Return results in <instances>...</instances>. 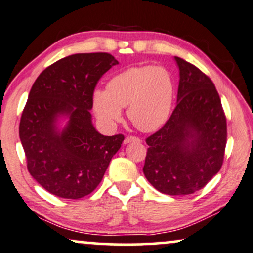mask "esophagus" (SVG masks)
<instances>
[{
  "label": "esophagus",
  "mask_w": 253,
  "mask_h": 253,
  "mask_svg": "<svg viewBox=\"0 0 253 253\" xmlns=\"http://www.w3.org/2000/svg\"><path fill=\"white\" fill-rule=\"evenodd\" d=\"M140 142L141 141V140H140L139 138H136V136H126V138H125V140H124V144L125 145H128V144H130V142Z\"/></svg>",
  "instance_id": "34e87169"
}]
</instances>
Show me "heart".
Instances as JSON below:
<instances>
[{
  "label": "heart",
  "mask_w": 253,
  "mask_h": 253,
  "mask_svg": "<svg viewBox=\"0 0 253 253\" xmlns=\"http://www.w3.org/2000/svg\"><path fill=\"white\" fill-rule=\"evenodd\" d=\"M174 84L164 67H130L118 73L107 82V89H95L93 107L96 117L112 126L127 117L141 132L159 129L172 111Z\"/></svg>",
  "instance_id": "heart-1"
}]
</instances>
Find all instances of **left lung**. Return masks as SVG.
<instances>
[{
    "instance_id": "8db88e82",
    "label": "left lung",
    "mask_w": 253,
    "mask_h": 253,
    "mask_svg": "<svg viewBox=\"0 0 253 253\" xmlns=\"http://www.w3.org/2000/svg\"><path fill=\"white\" fill-rule=\"evenodd\" d=\"M174 60L176 106L163 128L146 139L142 171L159 192L185 196L205 186L223 165L226 118L211 79L187 61Z\"/></svg>"
}]
</instances>
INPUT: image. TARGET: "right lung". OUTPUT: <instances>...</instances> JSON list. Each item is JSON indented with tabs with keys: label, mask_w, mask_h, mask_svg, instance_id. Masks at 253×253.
Instances as JSON below:
<instances>
[{
	"label": "right lung",
	"mask_w": 253,
	"mask_h": 253,
	"mask_svg": "<svg viewBox=\"0 0 253 253\" xmlns=\"http://www.w3.org/2000/svg\"><path fill=\"white\" fill-rule=\"evenodd\" d=\"M118 63L108 53L74 54L47 67L30 89L20 140L30 175L54 196L92 193L121 147L124 135H102L90 114L97 81Z\"/></svg>",
	"instance_id": "1"
}]
</instances>
